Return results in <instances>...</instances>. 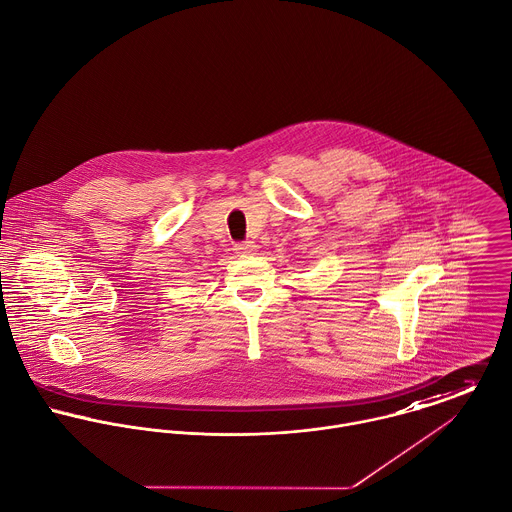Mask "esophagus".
Here are the masks:
<instances>
[{"label":"esophagus","instance_id":"esophagus-1","mask_svg":"<svg viewBox=\"0 0 512 512\" xmlns=\"http://www.w3.org/2000/svg\"><path fill=\"white\" fill-rule=\"evenodd\" d=\"M234 250H236V254H240V256H248V254H254V252H256V244L250 242V240L238 242V244H234Z\"/></svg>","mask_w":512,"mask_h":512}]
</instances>
